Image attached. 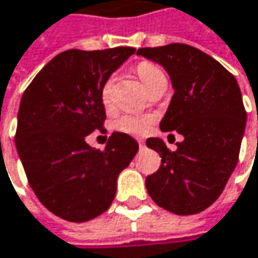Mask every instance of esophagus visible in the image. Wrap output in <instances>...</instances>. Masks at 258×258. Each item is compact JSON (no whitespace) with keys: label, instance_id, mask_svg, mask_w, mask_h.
Segmentation results:
<instances>
[{"label":"esophagus","instance_id":"obj_1","mask_svg":"<svg viewBox=\"0 0 258 258\" xmlns=\"http://www.w3.org/2000/svg\"><path fill=\"white\" fill-rule=\"evenodd\" d=\"M137 142H139V148H140V149H143V148H145V142H143L142 139H139Z\"/></svg>","mask_w":258,"mask_h":258}]
</instances>
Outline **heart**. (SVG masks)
I'll use <instances>...</instances> for the list:
<instances>
[{
	"label": "heart",
	"instance_id": "obj_1",
	"mask_svg": "<svg viewBox=\"0 0 258 258\" xmlns=\"http://www.w3.org/2000/svg\"><path fill=\"white\" fill-rule=\"evenodd\" d=\"M137 75L140 77L142 82L145 84V87L148 88V91L155 87L156 84L165 78V74L151 61H142L137 66ZM100 99L102 103L106 109H110L113 106V78H107L105 84L102 85V91H100ZM153 119L149 115H137V113H125L122 116H119L115 121V127L116 130L133 134V136H142L145 133H148L151 125H152Z\"/></svg>",
	"mask_w": 258,
	"mask_h": 258
}]
</instances>
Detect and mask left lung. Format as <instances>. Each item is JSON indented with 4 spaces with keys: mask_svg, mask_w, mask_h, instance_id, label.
Instances as JSON below:
<instances>
[{
    "mask_svg": "<svg viewBox=\"0 0 258 258\" xmlns=\"http://www.w3.org/2000/svg\"><path fill=\"white\" fill-rule=\"evenodd\" d=\"M137 54L168 72L174 94L159 127L183 136L174 152L161 139L146 140L161 156L158 171L146 177L148 194L177 216L198 214L222 195L238 164L246 122L239 85L217 60L187 44Z\"/></svg>",
    "mask_w": 258,
    "mask_h": 258,
    "instance_id": "1",
    "label": "left lung"
}]
</instances>
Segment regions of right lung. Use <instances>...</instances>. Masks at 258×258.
I'll use <instances>...</instances> for the list:
<instances>
[{
	"label": "right lung",
	"mask_w": 258,
	"mask_h": 258,
	"mask_svg": "<svg viewBox=\"0 0 258 258\" xmlns=\"http://www.w3.org/2000/svg\"><path fill=\"white\" fill-rule=\"evenodd\" d=\"M136 48L68 50L51 59L25 90L16 148L41 204L68 222L103 214L116 194V178L139 151L125 133H113L103 151L85 137L105 131V81Z\"/></svg>",
	"instance_id": "obj_1"
}]
</instances>
